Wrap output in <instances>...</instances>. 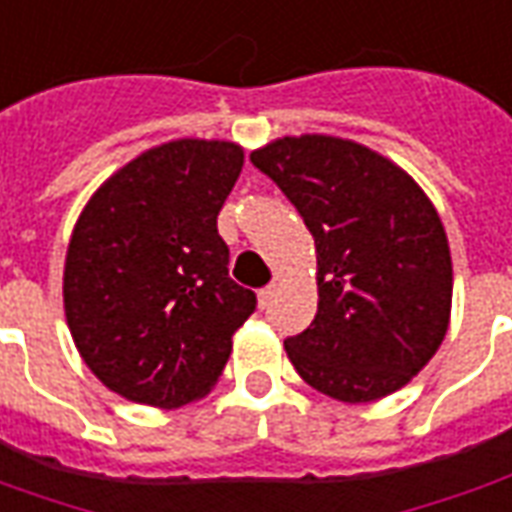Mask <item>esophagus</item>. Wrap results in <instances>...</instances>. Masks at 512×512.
Here are the masks:
<instances>
[{
  "instance_id": "34e87169",
  "label": "esophagus",
  "mask_w": 512,
  "mask_h": 512,
  "mask_svg": "<svg viewBox=\"0 0 512 512\" xmlns=\"http://www.w3.org/2000/svg\"><path fill=\"white\" fill-rule=\"evenodd\" d=\"M274 285H268V288H263L260 290V293H257V301H260V307H263V310H266L268 304H271V299H274Z\"/></svg>"
}]
</instances>
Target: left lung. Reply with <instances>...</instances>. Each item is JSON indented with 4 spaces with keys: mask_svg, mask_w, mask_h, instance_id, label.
<instances>
[{
    "mask_svg": "<svg viewBox=\"0 0 512 512\" xmlns=\"http://www.w3.org/2000/svg\"><path fill=\"white\" fill-rule=\"evenodd\" d=\"M249 158L315 238L318 312L285 340L296 373L343 403L397 392L450 326V244L428 194L389 158L340 136H282Z\"/></svg>",
    "mask_w": 512,
    "mask_h": 512,
    "instance_id": "8db88e82",
    "label": "left lung"
}]
</instances>
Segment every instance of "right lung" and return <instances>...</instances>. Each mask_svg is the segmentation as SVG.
<instances>
[{
	"mask_svg": "<svg viewBox=\"0 0 512 512\" xmlns=\"http://www.w3.org/2000/svg\"><path fill=\"white\" fill-rule=\"evenodd\" d=\"M244 147L175 139L117 169L73 227L62 299L84 365L134 403L178 408L219 381L255 293L227 274L216 216Z\"/></svg>",
	"mask_w": 512,
	"mask_h": 512,
	"instance_id": "add662e5",
	"label": "right lung"
}]
</instances>
